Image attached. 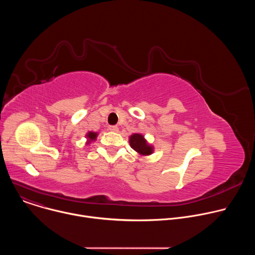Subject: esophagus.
Listing matches in <instances>:
<instances>
[{
    "instance_id": "obj_1",
    "label": "esophagus",
    "mask_w": 255,
    "mask_h": 255,
    "mask_svg": "<svg viewBox=\"0 0 255 255\" xmlns=\"http://www.w3.org/2000/svg\"><path fill=\"white\" fill-rule=\"evenodd\" d=\"M109 130L112 131V132H118L119 128L117 126H110V127H109Z\"/></svg>"
}]
</instances>
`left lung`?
<instances>
[{
    "instance_id": "obj_1",
    "label": "left lung",
    "mask_w": 255,
    "mask_h": 255,
    "mask_svg": "<svg viewBox=\"0 0 255 255\" xmlns=\"http://www.w3.org/2000/svg\"><path fill=\"white\" fill-rule=\"evenodd\" d=\"M130 146L139 156H148L154 152V146L140 133H133L129 136Z\"/></svg>"
}]
</instances>
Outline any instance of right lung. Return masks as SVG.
<instances>
[{
  "label": "right lung",
  "mask_w": 255,
  "mask_h": 255,
  "mask_svg": "<svg viewBox=\"0 0 255 255\" xmlns=\"http://www.w3.org/2000/svg\"><path fill=\"white\" fill-rule=\"evenodd\" d=\"M98 135H99V133H98V132L89 131V132L86 134V138H87V142H86V144H87V145H89V144H91L92 142L96 141V139H97Z\"/></svg>",
  "instance_id": "1"
}]
</instances>
